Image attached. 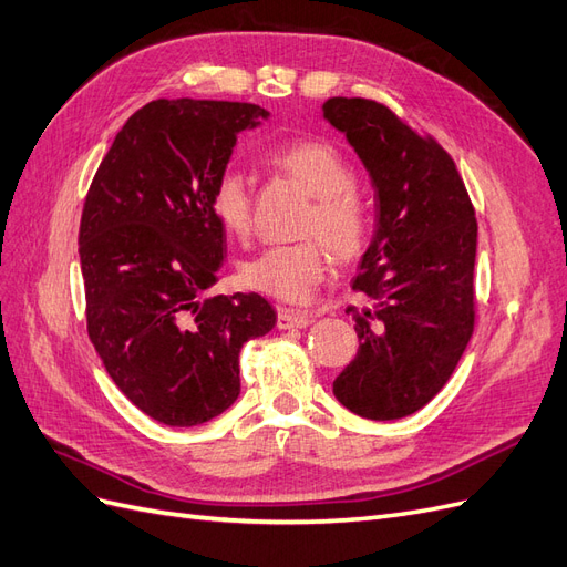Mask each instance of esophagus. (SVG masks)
Instances as JSON below:
<instances>
[{
    "label": "esophagus",
    "instance_id": "obj_1",
    "mask_svg": "<svg viewBox=\"0 0 567 567\" xmlns=\"http://www.w3.org/2000/svg\"><path fill=\"white\" fill-rule=\"evenodd\" d=\"M315 321L310 312H300V310H290V307H279L277 310V326L279 329H305Z\"/></svg>",
    "mask_w": 567,
    "mask_h": 567
}]
</instances>
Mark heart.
Instances as JSON below:
<instances>
[{"label": "heart", "mask_w": 567, "mask_h": 567, "mask_svg": "<svg viewBox=\"0 0 567 567\" xmlns=\"http://www.w3.org/2000/svg\"><path fill=\"white\" fill-rule=\"evenodd\" d=\"M267 161L315 198L302 231L317 238L265 248L241 267V279L257 293L307 302L329 269V255L322 245L326 243L342 262L357 260L369 244V215L352 192L354 169L333 144L300 140L274 148ZM213 213L227 234L244 238L250 231V186L238 169H225L215 179Z\"/></svg>", "instance_id": "1"}]
</instances>
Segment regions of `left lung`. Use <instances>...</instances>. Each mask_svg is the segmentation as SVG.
<instances>
[{
	"mask_svg": "<svg viewBox=\"0 0 567 567\" xmlns=\"http://www.w3.org/2000/svg\"><path fill=\"white\" fill-rule=\"evenodd\" d=\"M323 117L362 158L375 198L352 281L373 307H348L359 350L333 394L362 419H404L450 381L473 336L475 210L450 153L379 101L333 96Z\"/></svg>",
	"mask_w": 567,
	"mask_h": 567,
	"instance_id": "left-lung-1",
	"label": "left lung"
}]
</instances>
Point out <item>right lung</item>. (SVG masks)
Wrapping results in <instances>:
<instances>
[{
	"label": "right lung",
	"mask_w": 567,
	"mask_h": 567,
	"mask_svg": "<svg viewBox=\"0 0 567 567\" xmlns=\"http://www.w3.org/2000/svg\"><path fill=\"white\" fill-rule=\"evenodd\" d=\"M267 115L238 101H151L117 132L84 198L87 331L120 392L158 423L192 427L229 409L241 348L277 323L257 293L203 298L227 255L215 179L238 134Z\"/></svg>",
	"instance_id": "right-lung-1"
}]
</instances>
